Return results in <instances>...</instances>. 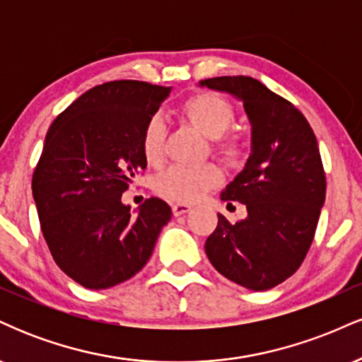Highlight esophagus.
Segmentation results:
<instances>
[{
  "instance_id": "esophagus-1",
  "label": "esophagus",
  "mask_w": 362,
  "mask_h": 362,
  "mask_svg": "<svg viewBox=\"0 0 362 362\" xmlns=\"http://www.w3.org/2000/svg\"><path fill=\"white\" fill-rule=\"evenodd\" d=\"M173 216H182L190 211V204H185V202H177V204L172 206Z\"/></svg>"
}]
</instances>
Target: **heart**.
Returning a JSON list of instances; mask_svg holds the SVG:
<instances>
[{"label":"heart","mask_w":362,"mask_h":362,"mask_svg":"<svg viewBox=\"0 0 362 362\" xmlns=\"http://www.w3.org/2000/svg\"><path fill=\"white\" fill-rule=\"evenodd\" d=\"M184 114L190 124L207 139L214 141L216 148L226 156H236L242 143L236 136H224L235 120V110L224 98L214 93L195 95L184 105ZM167 126L161 114H153L146 120L141 134V148L148 163H160L163 158V143ZM221 170L216 165L202 167H182L173 165L156 177L155 190L172 201L190 202L201 197L211 187L221 182Z\"/></svg>","instance_id":"b5f03b06"}]
</instances>
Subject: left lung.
Here are the masks:
<instances>
[{
    "label": "left lung",
    "mask_w": 362,
    "mask_h": 362,
    "mask_svg": "<svg viewBox=\"0 0 362 362\" xmlns=\"http://www.w3.org/2000/svg\"><path fill=\"white\" fill-rule=\"evenodd\" d=\"M243 103L250 122V155L221 192L247 206V218L218 226L206 255L226 279L252 291L281 284L300 269L325 202V173L317 138L293 103L250 76L199 81Z\"/></svg>",
    "instance_id": "obj_1"
}]
</instances>
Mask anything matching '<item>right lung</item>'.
<instances>
[{"mask_svg":"<svg viewBox=\"0 0 362 362\" xmlns=\"http://www.w3.org/2000/svg\"><path fill=\"white\" fill-rule=\"evenodd\" d=\"M172 86L120 80L93 86L49 127L32 178L52 259L88 289L131 279L146 265L172 209L151 197L136 211L122 192L146 168L141 134Z\"/></svg>","mask_w":362,"mask_h":362,"instance_id":"obj_1","label":"right lung"}]
</instances>
